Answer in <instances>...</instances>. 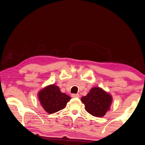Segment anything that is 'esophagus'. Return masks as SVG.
Here are the masks:
<instances>
[{"instance_id": "1", "label": "esophagus", "mask_w": 145, "mask_h": 145, "mask_svg": "<svg viewBox=\"0 0 145 145\" xmlns=\"http://www.w3.org/2000/svg\"><path fill=\"white\" fill-rule=\"evenodd\" d=\"M71 96L72 97H79V94H72Z\"/></svg>"}]
</instances>
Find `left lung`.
Here are the masks:
<instances>
[{
  "label": "left lung",
  "mask_w": 145,
  "mask_h": 145,
  "mask_svg": "<svg viewBox=\"0 0 145 145\" xmlns=\"http://www.w3.org/2000/svg\"><path fill=\"white\" fill-rule=\"evenodd\" d=\"M81 101L85 105V110L94 116L102 117L110 110L112 96L110 93L100 87H93Z\"/></svg>",
  "instance_id": "left-lung-1"
}]
</instances>
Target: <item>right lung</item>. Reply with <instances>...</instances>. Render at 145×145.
Masks as SVG:
<instances>
[{
	"label": "right lung",
	"mask_w": 145,
	"mask_h": 145,
	"mask_svg": "<svg viewBox=\"0 0 145 145\" xmlns=\"http://www.w3.org/2000/svg\"><path fill=\"white\" fill-rule=\"evenodd\" d=\"M39 101L44 110L49 113H56L63 109L71 97L61 92L55 84L46 86L38 93Z\"/></svg>",
	"instance_id": "obj_1"
}]
</instances>
